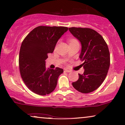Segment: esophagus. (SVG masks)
Returning <instances> with one entry per match:
<instances>
[{
    "label": "esophagus",
    "mask_w": 125,
    "mask_h": 125,
    "mask_svg": "<svg viewBox=\"0 0 125 125\" xmlns=\"http://www.w3.org/2000/svg\"><path fill=\"white\" fill-rule=\"evenodd\" d=\"M64 72H71V70H69V69H66V68H65V69H64Z\"/></svg>",
    "instance_id": "34e87169"
}]
</instances>
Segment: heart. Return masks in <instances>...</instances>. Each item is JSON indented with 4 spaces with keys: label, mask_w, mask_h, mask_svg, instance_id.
<instances>
[{
    "label": "heart",
    "mask_w": 125,
    "mask_h": 125,
    "mask_svg": "<svg viewBox=\"0 0 125 125\" xmlns=\"http://www.w3.org/2000/svg\"><path fill=\"white\" fill-rule=\"evenodd\" d=\"M74 40H71V41H70V42H72V41H74Z\"/></svg>",
    "instance_id": "b5f03b06"
}]
</instances>
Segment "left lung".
Masks as SVG:
<instances>
[{
	"label": "left lung",
	"mask_w": 125,
	"mask_h": 125,
	"mask_svg": "<svg viewBox=\"0 0 125 125\" xmlns=\"http://www.w3.org/2000/svg\"><path fill=\"white\" fill-rule=\"evenodd\" d=\"M73 36L81 44L80 59L84 62L83 74L72 83L74 89L83 93H89L99 88L105 80L110 66L108 47L102 36L90 28H69Z\"/></svg>",
	"instance_id": "8db88e82"
}]
</instances>
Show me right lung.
<instances>
[{"label": "right lung", "mask_w": 125, "mask_h": 125, "mask_svg": "<svg viewBox=\"0 0 125 125\" xmlns=\"http://www.w3.org/2000/svg\"><path fill=\"white\" fill-rule=\"evenodd\" d=\"M65 27L39 26L24 39L20 49L19 64L24 83L39 95L51 93L56 88L62 69H47L48 53L53 52L58 40L67 31Z\"/></svg>", "instance_id": "right-lung-1"}]
</instances>
